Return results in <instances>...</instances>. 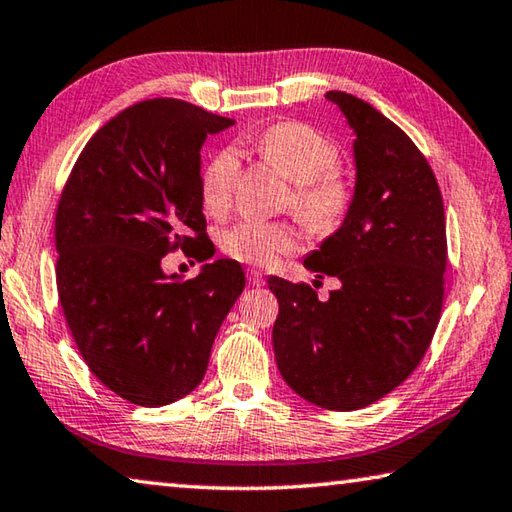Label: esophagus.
I'll return each instance as SVG.
<instances>
[{
    "label": "esophagus",
    "instance_id": "1",
    "mask_svg": "<svg viewBox=\"0 0 512 512\" xmlns=\"http://www.w3.org/2000/svg\"><path fill=\"white\" fill-rule=\"evenodd\" d=\"M248 282L253 287H264V275L259 273V271H255V269H250L248 271Z\"/></svg>",
    "mask_w": 512,
    "mask_h": 512
}]
</instances>
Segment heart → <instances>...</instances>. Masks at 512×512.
<instances>
[{
	"mask_svg": "<svg viewBox=\"0 0 512 512\" xmlns=\"http://www.w3.org/2000/svg\"><path fill=\"white\" fill-rule=\"evenodd\" d=\"M255 150L269 161L294 189V212L314 230H328L346 212L351 191L335 170L337 148L328 136L303 123H278L255 139ZM239 159L234 150H221L202 173V205L207 212H225L237 186ZM227 255L248 264H273L298 248V234L285 223L243 221L225 232Z\"/></svg>",
	"mask_w": 512,
	"mask_h": 512,
	"instance_id": "b5f03b06",
	"label": "heart"
}]
</instances>
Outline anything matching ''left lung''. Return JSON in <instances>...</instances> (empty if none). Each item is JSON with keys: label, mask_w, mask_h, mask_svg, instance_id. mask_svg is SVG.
Returning a JSON list of instances; mask_svg holds the SVG:
<instances>
[{"label": "left lung", "mask_w": 512, "mask_h": 512, "mask_svg": "<svg viewBox=\"0 0 512 512\" xmlns=\"http://www.w3.org/2000/svg\"><path fill=\"white\" fill-rule=\"evenodd\" d=\"M326 97L353 129L355 186L342 225L303 266L339 289L321 300L271 275L273 351L298 396L351 412L383 399L424 358L442 312L446 223L440 186L410 136L360 97Z\"/></svg>", "instance_id": "8db88e82"}]
</instances>
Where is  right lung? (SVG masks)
<instances>
[{"instance_id": "obj_1", "label": "right lung", "mask_w": 512, "mask_h": 512, "mask_svg": "<svg viewBox=\"0 0 512 512\" xmlns=\"http://www.w3.org/2000/svg\"><path fill=\"white\" fill-rule=\"evenodd\" d=\"M232 125L175 97L134 104L86 143L56 209V287L81 358L143 408L200 385L246 287L234 259L202 264L193 280L161 266L205 241L200 150Z\"/></svg>"}]
</instances>
